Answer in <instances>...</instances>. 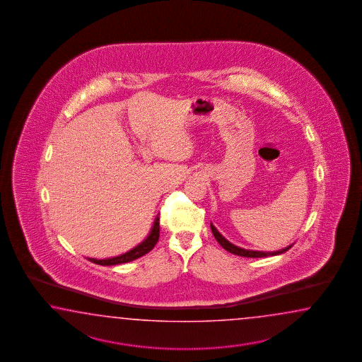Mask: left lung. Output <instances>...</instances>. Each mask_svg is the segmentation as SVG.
Returning a JSON list of instances; mask_svg holds the SVG:
<instances>
[{
    "label": "left lung",
    "instance_id": "left-lung-1",
    "mask_svg": "<svg viewBox=\"0 0 362 362\" xmlns=\"http://www.w3.org/2000/svg\"><path fill=\"white\" fill-rule=\"evenodd\" d=\"M211 230L214 233V237L216 240L220 243V246L225 248L226 251H229L231 254L238 255V256H245V257H265V256H276V255H281L288 251L293 245L285 247L282 250H278V251H254V250H246V248H242V247L235 246L233 245L231 242H229L228 239L223 237V234H220V231L216 229L215 225L211 223Z\"/></svg>",
    "mask_w": 362,
    "mask_h": 362
}]
</instances>
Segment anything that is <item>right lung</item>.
I'll list each match as a JSON object with an SVG mask.
<instances>
[{"label": "right lung", "mask_w": 362, "mask_h": 362, "mask_svg": "<svg viewBox=\"0 0 362 362\" xmlns=\"http://www.w3.org/2000/svg\"><path fill=\"white\" fill-rule=\"evenodd\" d=\"M159 216L155 217L154 223L151 226V230L147 234L146 238L144 239L141 243L137 246L133 247L129 251H127L125 254L119 255V256H114V257H107V259H93V257H88L89 262L98 264V265H119V264H125V262H133L136 259H139L141 256L146 255L154 248L158 239H159Z\"/></svg>", "instance_id": "right-lung-1"}]
</instances>
